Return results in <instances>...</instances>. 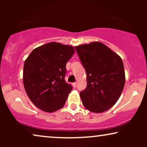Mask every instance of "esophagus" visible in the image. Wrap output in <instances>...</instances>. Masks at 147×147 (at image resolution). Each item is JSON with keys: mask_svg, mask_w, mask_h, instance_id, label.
Segmentation results:
<instances>
[{"mask_svg": "<svg viewBox=\"0 0 147 147\" xmlns=\"http://www.w3.org/2000/svg\"><path fill=\"white\" fill-rule=\"evenodd\" d=\"M76 86H77V84H76V82H74V83H73V86H74V88H76Z\"/></svg>", "mask_w": 147, "mask_h": 147, "instance_id": "1", "label": "esophagus"}]
</instances>
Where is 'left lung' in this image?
Wrapping results in <instances>:
<instances>
[{
	"mask_svg": "<svg viewBox=\"0 0 147 147\" xmlns=\"http://www.w3.org/2000/svg\"><path fill=\"white\" fill-rule=\"evenodd\" d=\"M75 49L87 74V87L80 94L82 104L90 112L106 111L119 99L125 84L121 57L99 41Z\"/></svg>",
	"mask_w": 147,
	"mask_h": 147,
	"instance_id": "left-lung-1",
	"label": "left lung"
}]
</instances>
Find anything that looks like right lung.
Here are the masks:
<instances>
[{"mask_svg":"<svg viewBox=\"0 0 147 147\" xmlns=\"http://www.w3.org/2000/svg\"><path fill=\"white\" fill-rule=\"evenodd\" d=\"M75 53L71 45L51 42L33 49L26 59L23 84L28 97L40 110L53 112L65 105L72 90L66 83V63Z\"/></svg>","mask_w":147,"mask_h":147,"instance_id":"add662e5","label":"right lung"}]
</instances>
